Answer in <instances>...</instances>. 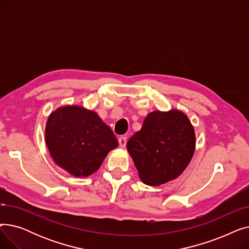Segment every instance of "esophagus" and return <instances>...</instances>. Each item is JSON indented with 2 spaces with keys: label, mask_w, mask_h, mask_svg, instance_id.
<instances>
[{
  "label": "esophagus",
  "mask_w": 249,
  "mask_h": 249,
  "mask_svg": "<svg viewBox=\"0 0 249 249\" xmlns=\"http://www.w3.org/2000/svg\"><path fill=\"white\" fill-rule=\"evenodd\" d=\"M118 142H119V145H120V147H125V145H126V142H127V139H126V137H124V136H121L119 139H118Z\"/></svg>",
  "instance_id": "34e87169"
}]
</instances>
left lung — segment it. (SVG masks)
Returning a JSON list of instances; mask_svg holds the SVG:
<instances>
[{"label": "left lung", "mask_w": 249, "mask_h": 249, "mask_svg": "<svg viewBox=\"0 0 249 249\" xmlns=\"http://www.w3.org/2000/svg\"><path fill=\"white\" fill-rule=\"evenodd\" d=\"M126 146L140 179L148 186H160L179 177L191 162L195 129L179 110L153 111Z\"/></svg>", "instance_id": "1"}]
</instances>
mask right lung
<instances>
[{
	"label": "right lung",
	"instance_id": "add662e5",
	"mask_svg": "<svg viewBox=\"0 0 249 249\" xmlns=\"http://www.w3.org/2000/svg\"><path fill=\"white\" fill-rule=\"evenodd\" d=\"M45 142L53 161L75 178L96 173L108 153L118 147L113 131L100 116L77 105L50 113Z\"/></svg>",
	"mask_w": 249,
	"mask_h": 249
}]
</instances>
